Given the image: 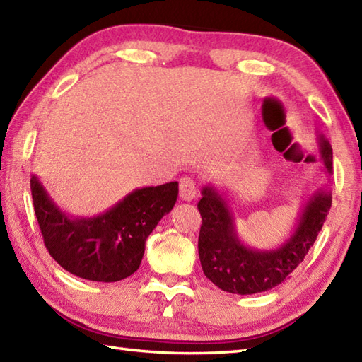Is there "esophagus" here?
<instances>
[{
    "label": "esophagus",
    "mask_w": 362,
    "mask_h": 362,
    "mask_svg": "<svg viewBox=\"0 0 362 362\" xmlns=\"http://www.w3.org/2000/svg\"><path fill=\"white\" fill-rule=\"evenodd\" d=\"M197 196V188L196 182L189 177H182L180 179V199L191 202Z\"/></svg>",
    "instance_id": "1"
}]
</instances>
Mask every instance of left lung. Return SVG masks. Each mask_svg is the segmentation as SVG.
<instances>
[{
    "instance_id": "1",
    "label": "left lung",
    "mask_w": 362,
    "mask_h": 362,
    "mask_svg": "<svg viewBox=\"0 0 362 362\" xmlns=\"http://www.w3.org/2000/svg\"><path fill=\"white\" fill-rule=\"evenodd\" d=\"M321 174L330 182L333 153L330 141L316 131ZM332 206L329 187L317 188L300 206L290 236L274 248H256L243 242L236 230V217L225 192L213 185L202 188L197 208L202 216L199 257L205 276L221 290L233 295H255L272 290L288 279L304 260L322 230Z\"/></svg>"
}]
</instances>
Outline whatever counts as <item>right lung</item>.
Returning <instances> with one entry per match:
<instances>
[{"instance_id": "obj_1", "label": "right lung", "mask_w": 362, "mask_h": 362, "mask_svg": "<svg viewBox=\"0 0 362 362\" xmlns=\"http://www.w3.org/2000/svg\"><path fill=\"white\" fill-rule=\"evenodd\" d=\"M30 191L45 245L58 265L81 279L117 282L139 270L148 236L177 202L179 183L137 188L92 217L63 211L35 174Z\"/></svg>"}]
</instances>
